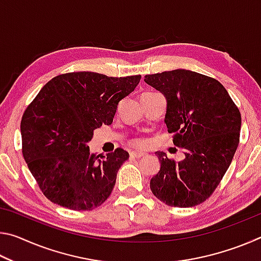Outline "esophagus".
<instances>
[{
	"instance_id": "obj_1",
	"label": "esophagus",
	"mask_w": 261,
	"mask_h": 261,
	"mask_svg": "<svg viewBox=\"0 0 261 261\" xmlns=\"http://www.w3.org/2000/svg\"><path fill=\"white\" fill-rule=\"evenodd\" d=\"M130 155H131L132 158L139 159V158H143V156L146 155V153H143V152H131Z\"/></svg>"
}]
</instances>
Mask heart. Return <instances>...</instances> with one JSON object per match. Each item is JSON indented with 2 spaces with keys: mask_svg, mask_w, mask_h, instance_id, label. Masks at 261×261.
<instances>
[{
  "mask_svg": "<svg viewBox=\"0 0 261 261\" xmlns=\"http://www.w3.org/2000/svg\"><path fill=\"white\" fill-rule=\"evenodd\" d=\"M145 144H146V141L143 138H134L130 141V145L134 147H144Z\"/></svg>",
  "mask_w": 261,
  "mask_h": 261,
  "instance_id": "obj_1",
  "label": "heart"
}]
</instances>
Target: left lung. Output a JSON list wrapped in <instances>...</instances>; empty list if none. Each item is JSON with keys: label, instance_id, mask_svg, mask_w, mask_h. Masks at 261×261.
Here are the masks:
<instances>
[{"label": "left lung", "instance_id": "left-lung-1", "mask_svg": "<svg viewBox=\"0 0 261 261\" xmlns=\"http://www.w3.org/2000/svg\"><path fill=\"white\" fill-rule=\"evenodd\" d=\"M144 81L166 96L165 123L185 155L176 162L156 152L161 168L149 187L166 205H199L218 188L235 155L240 110L222 84L205 74L177 69L147 74Z\"/></svg>", "mask_w": 261, "mask_h": 261}]
</instances>
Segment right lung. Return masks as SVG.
I'll use <instances>...</instances> for the list:
<instances>
[{
    "mask_svg": "<svg viewBox=\"0 0 261 261\" xmlns=\"http://www.w3.org/2000/svg\"><path fill=\"white\" fill-rule=\"evenodd\" d=\"M140 78L90 71L59 74L26 108L20 122L21 152L51 202L91 211L107 200L129 153L118 147L102 156L90 153L87 144L95 129L112 124L118 102Z\"/></svg>",
    "mask_w": 261,
    "mask_h": 261,
    "instance_id": "add662e5",
    "label": "right lung"
}]
</instances>
